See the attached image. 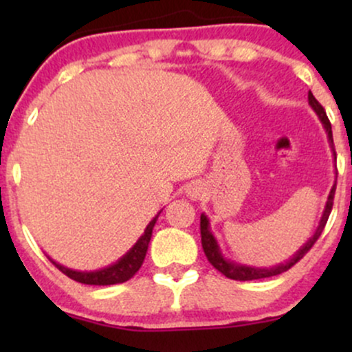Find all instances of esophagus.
Masks as SVG:
<instances>
[{"label": "esophagus", "mask_w": 352, "mask_h": 352, "mask_svg": "<svg viewBox=\"0 0 352 352\" xmlns=\"http://www.w3.org/2000/svg\"><path fill=\"white\" fill-rule=\"evenodd\" d=\"M187 193H188L190 197H192V199H200V195H201V185H200V184L190 185Z\"/></svg>", "instance_id": "esophagus-1"}]
</instances>
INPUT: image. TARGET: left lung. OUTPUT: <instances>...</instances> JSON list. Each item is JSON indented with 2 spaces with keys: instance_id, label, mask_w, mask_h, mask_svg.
I'll list each match as a JSON object with an SVG mask.
<instances>
[{
  "instance_id": "obj_1",
  "label": "left lung",
  "mask_w": 352,
  "mask_h": 352,
  "mask_svg": "<svg viewBox=\"0 0 352 352\" xmlns=\"http://www.w3.org/2000/svg\"><path fill=\"white\" fill-rule=\"evenodd\" d=\"M308 102H309L311 109H313V111L316 112V116L319 117V120H321L322 127H324L326 134H328L329 147H331V151H333L334 159H336V153H334V144H333V131H331V122H329L328 116H326L324 109H322L321 104L318 102L316 98H314L313 92H311V91L308 92ZM334 190H336V184H334L333 188H331V192H329V195H328V200H326L324 210H322L321 220H319V223H318V227H316V232L313 233V236H311L309 240L306 241V243L302 245L301 248L298 250V252L294 253L288 261H285V263H280V265H276V266H272V268H256V266L241 265V263H236V261H232V260H228V258H225V254L221 253L220 246H218V241H217L215 235H213L212 230H210L208 217L205 215V213H201V215H200L201 246H204V252H205V254H207L208 261L213 265V268H217L221 274H225V276L230 278V280H236V281L261 280V278L276 276V274H281V273L288 272V270L292 268L293 265H296L298 261H300L301 258L309 252L311 246L316 243V240L319 238V235H321V232H322V230H324L326 221H328V218H329L331 208H333Z\"/></svg>"
}]
</instances>
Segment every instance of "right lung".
<instances>
[{"label":"right lung","mask_w":352,"mask_h":352,"mask_svg":"<svg viewBox=\"0 0 352 352\" xmlns=\"http://www.w3.org/2000/svg\"><path fill=\"white\" fill-rule=\"evenodd\" d=\"M162 212V210H160ZM160 212L152 218L151 223L147 225L144 230L142 236L135 241V245L129 250L124 256H120L116 263L106 266V268L94 270V272H78V270H71L67 266H63L56 263L52 258L50 260L56 265V268L60 270L66 276H69L71 280L82 283V285H98V286H107V285H117V283H124L131 280L134 274L139 272V268L144 263L145 253H147L148 243H151L152 238V230L155 225L157 218H159Z\"/></svg>","instance_id":"1"}]
</instances>
